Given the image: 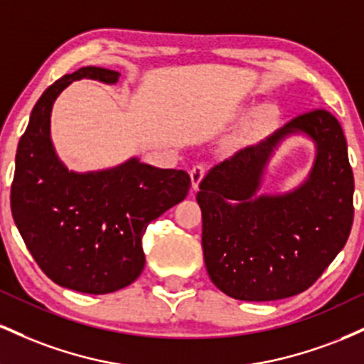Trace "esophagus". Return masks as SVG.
Wrapping results in <instances>:
<instances>
[{
	"label": "esophagus",
	"mask_w": 364,
	"mask_h": 364,
	"mask_svg": "<svg viewBox=\"0 0 364 364\" xmlns=\"http://www.w3.org/2000/svg\"><path fill=\"white\" fill-rule=\"evenodd\" d=\"M190 176H191V188H193V190H198L200 183H202L203 176H205V166H203L202 162L195 164L193 168L190 169Z\"/></svg>",
	"instance_id": "1"
}]
</instances>
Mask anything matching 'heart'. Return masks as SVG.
<instances>
[{
    "mask_svg": "<svg viewBox=\"0 0 364 364\" xmlns=\"http://www.w3.org/2000/svg\"><path fill=\"white\" fill-rule=\"evenodd\" d=\"M277 112L272 106H260L258 109L253 111L252 119H250V128L255 132H263V129L270 128L275 123Z\"/></svg>",
    "mask_w": 364,
    "mask_h": 364,
    "instance_id": "heart-1",
    "label": "heart"
}]
</instances>
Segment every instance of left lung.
<instances>
[{"instance_id": "1", "label": "left lung", "mask_w": 364, "mask_h": 364, "mask_svg": "<svg viewBox=\"0 0 364 364\" xmlns=\"http://www.w3.org/2000/svg\"><path fill=\"white\" fill-rule=\"evenodd\" d=\"M317 144L311 178L286 196H257L261 174L284 136ZM354 176L336 116L311 109L274 135L236 150L203 176L202 248L210 281L241 301H275L306 291L348 241Z\"/></svg>"}]
</instances>
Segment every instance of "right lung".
<instances>
[{"label": "right lung", "instance_id": "add662e5", "mask_svg": "<svg viewBox=\"0 0 364 364\" xmlns=\"http://www.w3.org/2000/svg\"><path fill=\"white\" fill-rule=\"evenodd\" d=\"M118 77L114 70L85 66L48 87L15 157L10 202L25 246L53 282L87 294L114 292L139 277L145 229L191 188L185 171L157 169L136 159L77 174L56 157L49 123L61 90L80 78L116 83Z\"/></svg>", "mask_w": 364, "mask_h": 364}]
</instances>
